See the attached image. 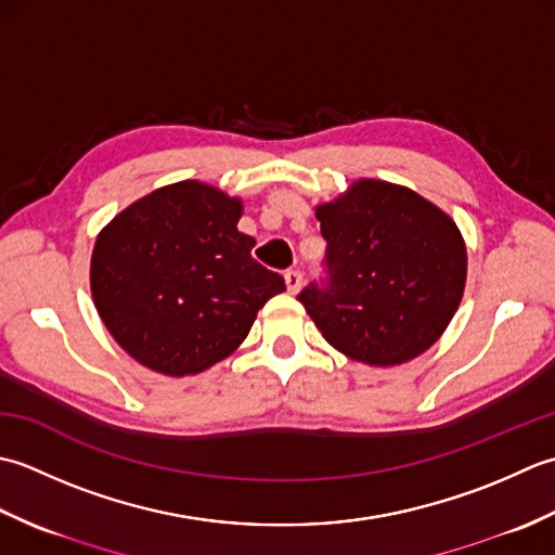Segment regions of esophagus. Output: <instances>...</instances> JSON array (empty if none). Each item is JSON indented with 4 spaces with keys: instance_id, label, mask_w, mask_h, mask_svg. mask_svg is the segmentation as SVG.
I'll use <instances>...</instances> for the list:
<instances>
[{
    "instance_id": "1",
    "label": "esophagus",
    "mask_w": 555,
    "mask_h": 555,
    "mask_svg": "<svg viewBox=\"0 0 555 555\" xmlns=\"http://www.w3.org/2000/svg\"><path fill=\"white\" fill-rule=\"evenodd\" d=\"M301 282H304V278H301L299 270H294V268L287 270V273H285V285H287L289 294H297L301 289Z\"/></svg>"
}]
</instances>
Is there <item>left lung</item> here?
Instances as JSON below:
<instances>
[{
	"label": "left lung",
	"mask_w": 555,
	"mask_h": 555,
	"mask_svg": "<svg viewBox=\"0 0 555 555\" xmlns=\"http://www.w3.org/2000/svg\"><path fill=\"white\" fill-rule=\"evenodd\" d=\"M315 218L325 280L297 299L325 340L369 366L424 354L465 292L467 248L450 215L406 186L359 179Z\"/></svg>",
	"instance_id": "left-lung-1"
}]
</instances>
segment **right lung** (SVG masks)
<instances>
[{
	"instance_id": "add662e5",
	"label": "right lung",
	"mask_w": 555,
	"mask_h": 555,
	"mask_svg": "<svg viewBox=\"0 0 555 555\" xmlns=\"http://www.w3.org/2000/svg\"><path fill=\"white\" fill-rule=\"evenodd\" d=\"M242 201L203 182L139 198L98 234L90 292L112 337L139 364L194 376L244 343L285 280L254 261L236 230Z\"/></svg>"
}]
</instances>
